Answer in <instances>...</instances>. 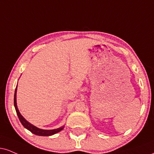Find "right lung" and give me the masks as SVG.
I'll return each mask as SVG.
<instances>
[{
	"label": "right lung",
	"mask_w": 154,
	"mask_h": 154,
	"mask_svg": "<svg viewBox=\"0 0 154 154\" xmlns=\"http://www.w3.org/2000/svg\"><path fill=\"white\" fill-rule=\"evenodd\" d=\"M16 92H17V87H16V90H15V94H14V107L15 109H16V113H17V116L18 118H19V120L21 121L22 125H23V127L25 128H26L27 130L31 131V133H34V134L36 135V136H52V135L55 134V133H59V131L63 130L64 128V125L62 127L59 128L54 129V130H44V129H40L34 126V125L31 124L29 122H28L24 118L23 116H21V114L20 113L19 110H18L17 104H16Z\"/></svg>",
	"instance_id": "add662e5"
}]
</instances>
